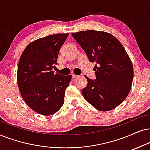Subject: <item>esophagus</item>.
I'll return each instance as SVG.
<instances>
[{"instance_id": "esophagus-1", "label": "esophagus", "mask_w": 150, "mask_h": 150, "mask_svg": "<svg viewBox=\"0 0 150 150\" xmlns=\"http://www.w3.org/2000/svg\"><path fill=\"white\" fill-rule=\"evenodd\" d=\"M77 77H78V76H77V75H74V74L72 75V77H73V78H76Z\"/></svg>"}]
</instances>
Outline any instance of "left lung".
I'll list each match as a JSON object with an SVG mask.
<instances>
[{
	"label": "left lung",
	"instance_id": "left-lung-1",
	"mask_svg": "<svg viewBox=\"0 0 150 150\" xmlns=\"http://www.w3.org/2000/svg\"><path fill=\"white\" fill-rule=\"evenodd\" d=\"M86 52L90 62H96V78L85 76L88 84L81 93L88 103L101 111L112 110L128 96L134 77L133 65L123 45L111 34L96 30L72 33Z\"/></svg>",
	"mask_w": 150,
	"mask_h": 150
}]
</instances>
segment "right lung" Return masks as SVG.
<instances>
[{
	"instance_id": "1",
	"label": "right lung",
	"mask_w": 150,
	"mask_h": 150,
	"mask_svg": "<svg viewBox=\"0 0 150 150\" xmlns=\"http://www.w3.org/2000/svg\"><path fill=\"white\" fill-rule=\"evenodd\" d=\"M69 34H57L40 38L25 48L17 71L18 88L25 103L33 111L50 115L64 102L66 88L71 75L54 73L60 48Z\"/></svg>"
}]
</instances>
